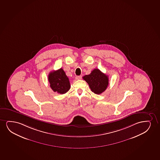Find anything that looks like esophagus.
Here are the masks:
<instances>
[{
  "instance_id": "esophagus-1",
  "label": "esophagus",
  "mask_w": 160,
  "mask_h": 160,
  "mask_svg": "<svg viewBox=\"0 0 160 160\" xmlns=\"http://www.w3.org/2000/svg\"><path fill=\"white\" fill-rule=\"evenodd\" d=\"M82 78V76H77L75 77V79L76 80H80Z\"/></svg>"
}]
</instances>
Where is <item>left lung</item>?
Returning <instances> with one entry per match:
<instances>
[{
    "label": "left lung",
    "mask_w": 160,
    "mask_h": 160,
    "mask_svg": "<svg viewBox=\"0 0 160 160\" xmlns=\"http://www.w3.org/2000/svg\"><path fill=\"white\" fill-rule=\"evenodd\" d=\"M92 91L97 94L102 93L108 85V77L99 69H94L89 75L83 77Z\"/></svg>",
    "instance_id": "left-lung-1"
}]
</instances>
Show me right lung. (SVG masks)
I'll list each match as a JSON object with an SVG mask.
<instances>
[{
  "instance_id": "add662e5",
  "label": "right lung",
  "mask_w": 160,
  "mask_h": 160,
  "mask_svg": "<svg viewBox=\"0 0 160 160\" xmlns=\"http://www.w3.org/2000/svg\"><path fill=\"white\" fill-rule=\"evenodd\" d=\"M48 81L52 91L58 93H66L71 87L68 78L62 68L51 72L48 75Z\"/></svg>"
}]
</instances>
